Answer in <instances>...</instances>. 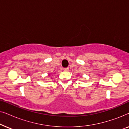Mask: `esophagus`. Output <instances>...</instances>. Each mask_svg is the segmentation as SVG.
Segmentation results:
<instances>
[{"label": "esophagus", "instance_id": "1", "mask_svg": "<svg viewBox=\"0 0 129 129\" xmlns=\"http://www.w3.org/2000/svg\"><path fill=\"white\" fill-rule=\"evenodd\" d=\"M63 70H64V71L65 72H68L69 70V68H66L63 69Z\"/></svg>", "mask_w": 129, "mask_h": 129}]
</instances>
